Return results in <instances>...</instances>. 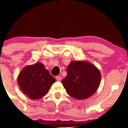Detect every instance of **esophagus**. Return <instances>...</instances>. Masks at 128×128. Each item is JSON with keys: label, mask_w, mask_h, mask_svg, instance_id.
Here are the masks:
<instances>
[{"label": "esophagus", "mask_w": 128, "mask_h": 128, "mask_svg": "<svg viewBox=\"0 0 128 128\" xmlns=\"http://www.w3.org/2000/svg\"><path fill=\"white\" fill-rule=\"evenodd\" d=\"M56 79L57 80H58V81H61V79H62V77L60 76H57L56 77Z\"/></svg>", "instance_id": "esophagus-1"}]
</instances>
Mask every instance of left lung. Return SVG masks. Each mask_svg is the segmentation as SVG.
Returning <instances> with one entry per match:
<instances>
[{
    "label": "left lung",
    "instance_id": "left-lung-1",
    "mask_svg": "<svg viewBox=\"0 0 128 128\" xmlns=\"http://www.w3.org/2000/svg\"><path fill=\"white\" fill-rule=\"evenodd\" d=\"M67 73L62 84L67 93L74 99H87L99 88L100 73L91 63L83 61H71L67 68Z\"/></svg>",
    "mask_w": 128,
    "mask_h": 128
}]
</instances>
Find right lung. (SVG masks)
Masks as SVG:
<instances>
[{
  "label": "right lung",
  "instance_id": "add662e5",
  "mask_svg": "<svg viewBox=\"0 0 128 128\" xmlns=\"http://www.w3.org/2000/svg\"><path fill=\"white\" fill-rule=\"evenodd\" d=\"M55 80L41 62L26 66L17 78L21 91L31 99H41L47 94Z\"/></svg>",
  "mask_w": 128,
  "mask_h": 128
}]
</instances>
